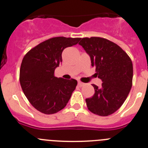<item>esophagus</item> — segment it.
Listing matches in <instances>:
<instances>
[{
	"label": "esophagus",
	"mask_w": 148,
	"mask_h": 148,
	"mask_svg": "<svg viewBox=\"0 0 148 148\" xmlns=\"http://www.w3.org/2000/svg\"><path fill=\"white\" fill-rule=\"evenodd\" d=\"M78 85H79V86H80V87H81V86H83L84 85V84L82 83V82H79Z\"/></svg>",
	"instance_id": "esophagus-1"
}]
</instances>
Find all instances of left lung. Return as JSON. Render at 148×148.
<instances>
[{
    "instance_id": "8db88e82",
    "label": "left lung",
    "mask_w": 148,
    "mask_h": 148,
    "mask_svg": "<svg viewBox=\"0 0 148 148\" xmlns=\"http://www.w3.org/2000/svg\"><path fill=\"white\" fill-rule=\"evenodd\" d=\"M91 58L95 74L102 81L95 95L86 99L88 110L99 116L115 112L127 97L132 85L133 66L127 53L112 41L101 37L83 38L79 43Z\"/></svg>"
}]
</instances>
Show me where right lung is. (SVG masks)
<instances>
[{
    "mask_svg": "<svg viewBox=\"0 0 148 148\" xmlns=\"http://www.w3.org/2000/svg\"><path fill=\"white\" fill-rule=\"evenodd\" d=\"M81 38L53 37L27 52L22 60L19 79L22 90L31 105L46 114L64 109L77 81L57 78L54 70L62 62V51L78 44Z\"/></svg>",
    "mask_w": 148,
    "mask_h": 148,
    "instance_id": "obj_1",
    "label": "right lung"
}]
</instances>
